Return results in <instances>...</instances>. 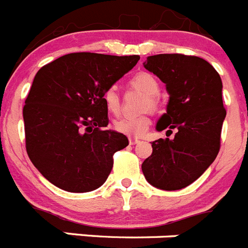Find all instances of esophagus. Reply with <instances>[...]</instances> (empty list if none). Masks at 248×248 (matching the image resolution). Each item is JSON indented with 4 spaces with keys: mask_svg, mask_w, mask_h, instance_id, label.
Listing matches in <instances>:
<instances>
[{
    "mask_svg": "<svg viewBox=\"0 0 248 248\" xmlns=\"http://www.w3.org/2000/svg\"><path fill=\"white\" fill-rule=\"evenodd\" d=\"M138 143H140V140L138 139V138H133V137L129 138V144H130V145H135V144Z\"/></svg>",
    "mask_w": 248,
    "mask_h": 248,
    "instance_id": "1",
    "label": "esophagus"
}]
</instances>
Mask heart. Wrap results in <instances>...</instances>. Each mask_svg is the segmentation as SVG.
<instances>
[{"mask_svg": "<svg viewBox=\"0 0 248 248\" xmlns=\"http://www.w3.org/2000/svg\"><path fill=\"white\" fill-rule=\"evenodd\" d=\"M130 84L133 88L137 91L141 92V93L148 97V102H146V107L149 109L156 108V99L160 93V85L159 82L156 80L154 76H151L149 73H138L131 78ZM103 102H104L105 108L109 113L118 114L120 110V99L119 94H118L115 88H108L103 93ZM150 118L148 115H140L137 118H120L114 122V126L115 130L123 133V134L130 135V137H141L146 133V130L150 126Z\"/></svg>", "mask_w": 248, "mask_h": 248, "instance_id": "1", "label": "heart"}]
</instances>
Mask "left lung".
Masks as SVG:
<instances>
[{
	"label": "left lung",
	"instance_id": "obj_1",
	"mask_svg": "<svg viewBox=\"0 0 248 248\" xmlns=\"http://www.w3.org/2000/svg\"><path fill=\"white\" fill-rule=\"evenodd\" d=\"M144 68L165 83L169 94L166 113L156 130L176 129L174 139L151 143L153 153L141 164L146 181L160 190H180L198 180L214 163L226 110L222 80L207 61L184 54H156Z\"/></svg>",
	"mask_w": 248,
	"mask_h": 248
}]
</instances>
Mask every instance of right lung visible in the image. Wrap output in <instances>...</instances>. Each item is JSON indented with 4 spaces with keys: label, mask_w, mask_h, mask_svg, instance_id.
<instances>
[{
    "label": "right lung",
    "mask_w": 248,
    "mask_h": 248,
    "mask_svg": "<svg viewBox=\"0 0 248 248\" xmlns=\"http://www.w3.org/2000/svg\"><path fill=\"white\" fill-rule=\"evenodd\" d=\"M139 56L69 53L37 72L23 107L26 149L49 183L69 192L98 189L113 168V154L128 138L105 130L103 93L128 73Z\"/></svg>",
    "instance_id": "add662e5"
}]
</instances>
